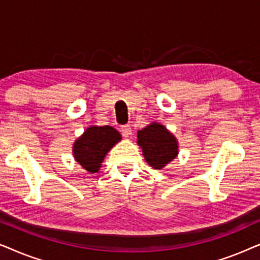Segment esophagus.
<instances>
[{"mask_svg":"<svg viewBox=\"0 0 260 260\" xmlns=\"http://www.w3.org/2000/svg\"><path fill=\"white\" fill-rule=\"evenodd\" d=\"M120 131H122V134L124 135V136H130L131 134H133V130H131V126L130 125H123L122 127H120Z\"/></svg>","mask_w":260,"mask_h":260,"instance_id":"34e87169","label":"esophagus"}]
</instances>
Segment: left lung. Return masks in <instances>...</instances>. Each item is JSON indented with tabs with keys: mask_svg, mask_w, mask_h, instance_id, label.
Here are the masks:
<instances>
[{
	"mask_svg": "<svg viewBox=\"0 0 260 260\" xmlns=\"http://www.w3.org/2000/svg\"><path fill=\"white\" fill-rule=\"evenodd\" d=\"M137 144L142 148L145 161L154 169H162L179 154L175 136L159 123L154 122L138 130Z\"/></svg>",
	"mask_w": 260,
	"mask_h": 260,
	"instance_id": "left-lung-1",
	"label": "left lung"
}]
</instances>
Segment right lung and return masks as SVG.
<instances>
[{
  "label": "right lung",
  "instance_id": "obj_1",
  "mask_svg": "<svg viewBox=\"0 0 260 260\" xmlns=\"http://www.w3.org/2000/svg\"><path fill=\"white\" fill-rule=\"evenodd\" d=\"M120 140V134L112 126L92 125L74 142V158L87 172L97 173L110 149Z\"/></svg>",
  "mask_w": 260,
  "mask_h": 260
}]
</instances>
